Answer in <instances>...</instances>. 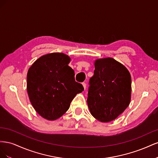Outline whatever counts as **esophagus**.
<instances>
[{
	"label": "esophagus",
	"instance_id": "34e87169",
	"mask_svg": "<svg viewBox=\"0 0 158 158\" xmlns=\"http://www.w3.org/2000/svg\"><path fill=\"white\" fill-rule=\"evenodd\" d=\"M82 85H83V87H84V89H85V88H86V84H85V82H82Z\"/></svg>",
	"mask_w": 158,
	"mask_h": 158
}]
</instances>
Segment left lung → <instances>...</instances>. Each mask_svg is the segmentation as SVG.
<instances>
[{
	"instance_id": "8db88e82",
	"label": "left lung",
	"mask_w": 158,
	"mask_h": 158,
	"mask_svg": "<svg viewBox=\"0 0 158 158\" xmlns=\"http://www.w3.org/2000/svg\"><path fill=\"white\" fill-rule=\"evenodd\" d=\"M131 95V77L125 66L112 58L95 60L87 99L95 118L103 123L115 119L128 106Z\"/></svg>"
}]
</instances>
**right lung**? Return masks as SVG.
Returning <instances> with one entry per match:
<instances>
[{
  "label": "right lung",
  "mask_w": 158,
  "mask_h": 158,
  "mask_svg": "<svg viewBox=\"0 0 158 158\" xmlns=\"http://www.w3.org/2000/svg\"><path fill=\"white\" fill-rule=\"evenodd\" d=\"M70 57L62 52L41 56L27 74V91L35 111L47 120H55L70 107L76 95L84 91L75 81L74 71L68 65Z\"/></svg>",
  "instance_id": "1"
}]
</instances>
